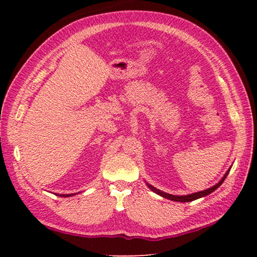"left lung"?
Listing matches in <instances>:
<instances>
[{"instance_id":"8db88e82","label":"left lung","mask_w":257,"mask_h":257,"mask_svg":"<svg viewBox=\"0 0 257 257\" xmlns=\"http://www.w3.org/2000/svg\"><path fill=\"white\" fill-rule=\"evenodd\" d=\"M230 169H231V167H230V168H229V170H228L227 172H225V175L223 176L222 179H221L219 182H217L216 185H214V186H213V187H211V188H207V189H205V190L198 191V193H194V194H189V195H184V196H176V195L167 194V193H164V191H162V190H160V189H156L155 187L151 186L150 184H147V186H149V188H150L152 191H154V193H156V194H158V195H160V196H162V197H164V198H168V199H170V201H175V202H182V203H185V202H193V201H195V199H198V198H201V197L207 196L208 194L213 193V191H214L215 189L219 188V187H220L221 185H222V182L224 181L225 178H227L228 173H229V171H230Z\"/></svg>"}]
</instances>
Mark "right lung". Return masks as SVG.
I'll list each match as a JSON object with an SVG mask.
<instances>
[{"mask_svg": "<svg viewBox=\"0 0 257 257\" xmlns=\"http://www.w3.org/2000/svg\"><path fill=\"white\" fill-rule=\"evenodd\" d=\"M73 195H75V194H60V195H58V196H60V197H70V196H73Z\"/></svg>", "mask_w": 257, "mask_h": 257, "instance_id": "obj_1", "label": "right lung"}]
</instances>
